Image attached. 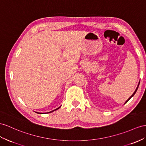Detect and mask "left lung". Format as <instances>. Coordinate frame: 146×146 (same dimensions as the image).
Returning <instances> with one entry per match:
<instances>
[{
	"label": "left lung",
	"instance_id": "1",
	"mask_svg": "<svg viewBox=\"0 0 146 146\" xmlns=\"http://www.w3.org/2000/svg\"><path fill=\"white\" fill-rule=\"evenodd\" d=\"M139 84H138V85H137V88L136 89V90H135V91H134V93H133V94L131 95V97H130V98H129V99H128V100H126V101L125 102V104H126V103L127 102H128V100H129V99H130L131 98H132V97H133V96H134V94H136V91H137V89H138V87H139Z\"/></svg>",
	"mask_w": 146,
	"mask_h": 146
}]
</instances>
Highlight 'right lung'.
I'll use <instances>...</instances> for the list:
<instances>
[{
	"mask_svg": "<svg viewBox=\"0 0 146 146\" xmlns=\"http://www.w3.org/2000/svg\"><path fill=\"white\" fill-rule=\"evenodd\" d=\"M60 107H59L58 108H57V109H55V110H52V111H49V112H47V113H51V112H52V111H55V110H58L59 108ZM36 113H37V112H36ZM40 113V114H42V113Z\"/></svg>",
	"mask_w": 146,
	"mask_h": 146,
	"instance_id": "obj_1",
	"label": "right lung"
}]
</instances>
